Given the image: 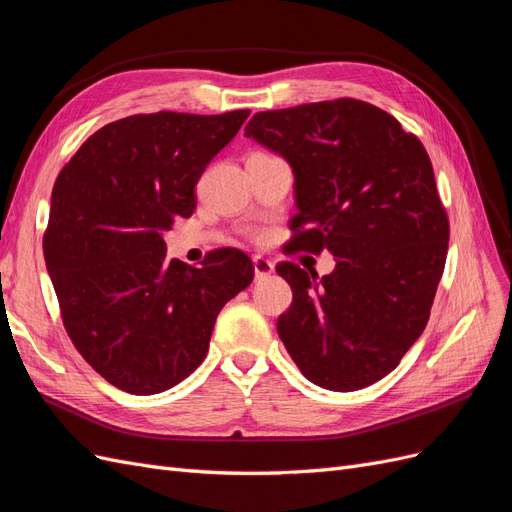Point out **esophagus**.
I'll list each match as a JSON object with an SVG mask.
<instances>
[{
    "label": "esophagus",
    "mask_w": 512,
    "mask_h": 512,
    "mask_svg": "<svg viewBox=\"0 0 512 512\" xmlns=\"http://www.w3.org/2000/svg\"><path fill=\"white\" fill-rule=\"evenodd\" d=\"M273 271H275V264H273L271 260L262 258V256H254V275H256V279L267 277V275H271Z\"/></svg>",
    "instance_id": "esophagus-1"
}]
</instances>
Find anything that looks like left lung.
I'll use <instances>...</instances> for the list:
<instances>
[{
    "instance_id": "1",
    "label": "left lung",
    "mask_w": 512,
    "mask_h": 512,
    "mask_svg": "<svg viewBox=\"0 0 512 512\" xmlns=\"http://www.w3.org/2000/svg\"><path fill=\"white\" fill-rule=\"evenodd\" d=\"M245 137L292 167L290 250L337 258L324 277L277 264L294 296L279 339L311 383L362 390L419 339L443 277L449 220L430 156L394 116L358 99L258 112Z\"/></svg>"
}]
</instances>
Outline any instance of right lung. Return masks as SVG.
I'll list each match as a JSON object with an SVG mask.
<instances>
[{
  "label": "right lung",
  "mask_w": 512,
  "mask_h": 512,
  "mask_svg": "<svg viewBox=\"0 0 512 512\" xmlns=\"http://www.w3.org/2000/svg\"><path fill=\"white\" fill-rule=\"evenodd\" d=\"M250 110L156 112L93 133L55 182L44 260L80 356L118 390L178 385L209 347L220 309L248 288V254L216 250L188 267L167 260L163 233L197 207L205 167Z\"/></svg>",
  "instance_id": "right-lung-1"
}]
</instances>
